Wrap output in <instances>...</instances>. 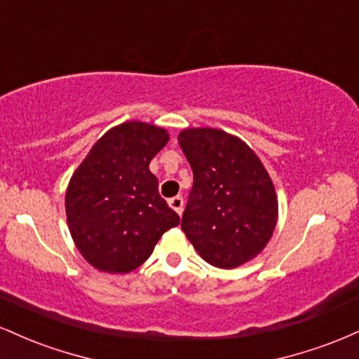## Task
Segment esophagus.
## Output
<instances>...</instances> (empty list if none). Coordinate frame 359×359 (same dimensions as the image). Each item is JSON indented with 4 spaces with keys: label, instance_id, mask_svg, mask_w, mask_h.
Returning a JSON list of instances; mask_svg holds the SVG:
<instances>
[{
    "label": "esophagus",
    "instance_id": "obj_1",
    "mask_svg": "<svg viewBox=\"0 0 359 359\" xmlns=\"http://www.w3.org/2000/svg\"><path fill=\"white\" fill-rule=\"evenodd\" d=\"M168 205H170V208L174 209L177 214H182V211H184V199H182V196L172 197V199L168 201Z\"/></svg>",
    "mask_w": 359,
    "mask_h": 359
}]
</instances>
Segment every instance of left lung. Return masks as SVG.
Masks as SVG:
<instances>
[{
	"instance_id": "left-lung-1",
	"label": "left lung",
	"mask_w": 359,
	"mask_h": 359,
	"mask_svg": "<svg viewBox=\"0 0 359 359\" xmlns=\"http://www.w3.org/2000/svg\"><path fill=\"white\" fill-rule=\"evenodd\" d=\"M179 145L194 174L180 224L187 240L217 269L257 258L278 219L275 185L262 160L217 128H185Z\"/></svg>"
}]
</instances>
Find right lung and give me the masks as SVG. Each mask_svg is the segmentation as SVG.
Listing matches in <instances>:
<instances>
[{
  "label": "right lung",
  "mask_w": 359,
  "mask_h": 359,
  "mask_svg": "<svg viewBox=\"0 0 359 359\" xmlns=\"http://www.w3.org/2000/svg\"><path fill=\"white\" fill-rule=\"evenodd\" d=\"M168 131L126 121L94 143L65 192L69 231L89 265L128 273L145 263L162 234L180 217L158 194L151 158L167 145Z\"/></svg>",
  "instance_id": "add662e5"
}]
</instances>
